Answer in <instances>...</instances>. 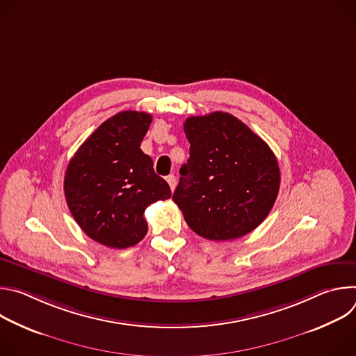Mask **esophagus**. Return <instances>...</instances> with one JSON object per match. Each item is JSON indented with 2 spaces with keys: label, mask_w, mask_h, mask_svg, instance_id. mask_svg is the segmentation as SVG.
I'll return each instance as SVG.
<instances>
[{
  "label": "esophagus",
  "mask_w": 356,
  "mask_h": 356,
  "mask_svg": "<svg viewBox=\"0 0 356 356\" xmlns=\"http://www.w3.org/2000/svg\"><path fill=\"white\" fill-rule=\"evenodd\" d=\"M166 181L169 183V186H170V190L173 191V190L176 188V183H177V179H176V176H175V175H169V176L166 177Z\"/></svg>",
  "instance_id": "esophagus-1"
}]
</instances>
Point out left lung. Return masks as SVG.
I'll return each instance as SVG.
<instances>
[{
  "label": "left lung",
  "instance_id": "8db88e82",
  "mask_svg": "<svg viewBox=\"0 0 356 356\" xmlns=\"http://www.w3.org/2000/svg\"><path fill=\"white\" fill-rule=\"evenodd\" d=\"M183 127L190 158L180 168L173 201L187 225L210 241L249 234L268 217L279 193L272 149L228 113L190 117Z\"/></svg>",
  "mask_w": 356,
  "mask_h": 356
}]
</instances>
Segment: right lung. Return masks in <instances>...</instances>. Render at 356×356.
I'll list each match as a JSON object with an SVG mask.
<instances>
[{"label":"right lung","instance_id":"right-lung-1","mask_svg":"<svg viewBox=\"0 0 356 356\" xmlns=\"http://www.w3.org/2000/svg\"><path fill=\"white\" fill-rule=\"evenodd\" d=\"M152 115L122 111L101 124L77 149L65 175L69 210L95 242L124 249L147 232L152 202L170 198V187L140 150Z\"/></svg>","mask_w":356,"mask_h":356}]
</instances>
